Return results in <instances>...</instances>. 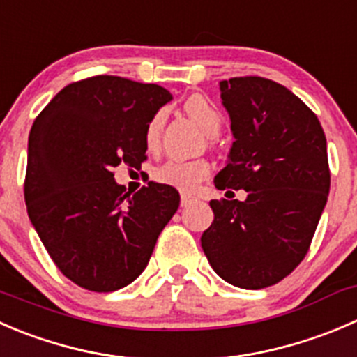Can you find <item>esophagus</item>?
<instances>
[{"label":"esophagus","instance_id":"obj_1","mask_svg":"<svg viewBox=\"0 0 357 357\" xmlns=\"http://www.w3.org/2000/svg\"><path fill=\"white\" fill-rule=\"evenodd\" d=\"M195 197H192V195H188V193H181V207H188V206H192L193 202H195Z\"/></svg>","mask_w":357,"mask_h":357}]
</instances>
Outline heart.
Here are the masks:
<instances>
[{"instance_id":"obj_1","label":"heart","mask_w":357,"mask_h":357,"mask_svg":"<svg viewBox=\"0 0 357 357\" xmlns=\"http://www.w3.org/2000/svg\"><path fill=\"white\" fill-rule=\"evenodd\" d=\"M185 109L190 116L197 122V126L204 130V134L209 137H214L221 129V116L209 102L204 98H190L185 102ZM162 126H164V115L157 113L153 119L150 120L144 132V139H146L148 148L157 146L158 139H160ZM211 164L207 160H181V158H172L165 164L158 165L155 169L153 176L158 183L162 185L172 186V188L183 190V192H192L199 186L200 181L209 176Z\"/></svg>"}]
</instances>
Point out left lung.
Returning a JSON list of instances; mask_svg holds the SVG:
<instances>
[{
    "mask_svg": "<svg viewBox=\"0 0 357 357\" xmlns=\"http://www.w3.org/2000/svg\"><path fill=\"white\" fill-rule=\"evenodd\" d=\"M220 92L235 141L214 185L248 197L211 200L200 244L223 281L261 289L309 251L330 193L326 137L309 106L272 79L230 78Z\"/></svg>",
    "mask_w": 357,
    "mask_h": 357,
    "instance_id": "left-lung-1",
    "label": "left lung"
}]
</instances>
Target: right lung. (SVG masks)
Wrapping results in <instances>:
<instances>
[{"instance_id": "obj_1", "label": "right lung", "mask_w": 357, "mask_h": 357, "mask_svg": "<svg viewBox=\"0 0 357 357\" xmlns=\"http://www.w3.org/2000/svg\"><path fill=\"white\" fill-rule=\"evenodd\" d=\"M172 99L155 83L94 76L64 86L36 116L27 141L24 199L59 271L98 293L116 291L146 268L179 207L172 186L126 193L113 167L146 160L144 132Z\"/></svg>"}]
</instances>
